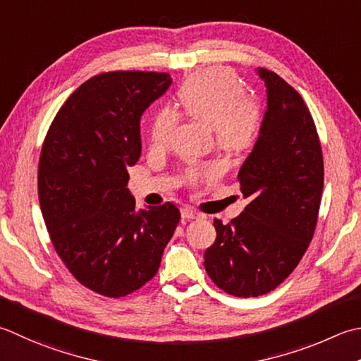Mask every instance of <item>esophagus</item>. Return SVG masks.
Instances as JSON below:
<instances>
[{
    "label": "esophagus",
    "instance_id": "obj_1",
    "mask_svg": "<svg viewBox=\"0 0 361 361\" xmlns=\"http://www.w3.org/2000/svg\"><path fill=\"white\" fill-rule=\"evenodd\" d=\"M181 217L188 219V221H194V219H203V214L195 213V211L189 209V208H185V209H181Z\"/></svg>",
    "mask_w": 361,
    "mask_h": 361
}]
</instances>
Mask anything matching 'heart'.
<instances>
[{"instance_id":"1","label":"heart","mask_w":361,"mask_h":361,"mask_svg":"<svg viewBox=\"0 0 361 361\" xmlns=\"http://www.w3.org/2000/svg\"><path fill=\"white\" fill-rule=\"evenodd\" d=\"M176 98L188 117L213 126L216 144L222 150L243 152L255 140L261 125L259 106L245 95L241 80L231 70L216 67L192 75L180 87ZM178 120V114L172 109L159 111L152 123V145L164 147ZM217 173L214 166L192 164L183 173V183L197 188L214 180Z\"/></svg>"}]
</instances>
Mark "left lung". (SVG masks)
I'll return each instance as SVG.
<instances>
[{"mask_svg": "<svg viewBox=\"0 0 361 361\" xmlns=\"http://www.w3.org/2000/svg\"><path fill=\"white\" fill-rule=\"evenodd\" d=\"M259 137L239 169L245 199L241 216L214 219L217 238L204 252L209 279L236 298L271 293L299 264L319 214L324 159L314 120L294 87L267 68Z\"/></svg>", "mask_w": 361, "mask_h": 361, "instance_id": "8db88e82", "label": "left lung"}]
</instances>
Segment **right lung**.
I'll return each mask as SVG.
<instances>
[{
  "instance_id": "1",
  "label": "right lung",
  "mask_w": 361,
  "mask_h": 361,
  "mask_svg": "<svg viewBox=\"0 0 361 361\" xmlns=\"http://www.w3.org/2000/svg\"><path fill=\"white\" fill-rule=\"evenodd\" d=\"M172 84L169 73L108 72L61 106L42 145L39 202L49 239L90 291L125 298L159 269L180 222L173 203L136 213L128 169L140 158V116Z\"/></svg>"
}]
</instances>
